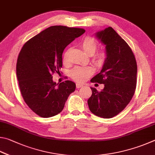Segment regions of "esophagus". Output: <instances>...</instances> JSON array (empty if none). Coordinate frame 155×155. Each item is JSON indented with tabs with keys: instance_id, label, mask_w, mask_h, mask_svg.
Instances as JSON below:
<instances>
[{
	"instance_id": "esophagus-1",
	"label": "esophagus",
	"mask_w": 155,
	"mask_h": 155,
	"mask_svg": "<svg viewBox=\"0 0 155 155\" xmlns=\"http://www.w3.org/2000/svg\"><path fill=\"white\" fill-rule=\"evenodd\" d=\"M83 86H84L83 84H80V83L76 84V87H77V88H80L81 87H82Z\"/></svg>"
}]
</instances>
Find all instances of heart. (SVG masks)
Here are the masks:
<instances>
[{"mask_svg":"<svg viewBox=\"0 0 155 155\" xmlns=\"http://www.w3.org/2000/svg\"><path fill=\"white\" fill-rule=\"evenodd\" d=\"M81 47L83 50L88 55L92 56L95 53L98 47V43L97 40L93 37H86L80 43ZM94 61L98 65H102L104 63L107 58V54L105 51H100L94 55ZM63 62H67V54L66 53L63 57ZM94 73V70L91 67H76L70 71V76L73 80L78 82H84L87 80L89 76Z\"/></svg>","mask_w":155,"mask_h":155,"instance_id":"heart-1","label":"heart"}]
</instances>
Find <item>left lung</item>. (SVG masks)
Segmentation results:
<instances>
[{"mask_svg": "<svg viewBox=\"0 0 155 155\" xmlns=\"http://www.w3.org/2000/svg\"><path fill=\"white\" fill-rule=\"evenodd\" d=\"M94 35L105 46L107 58L101 71L91 81L104 84V88L98 91L91 87L93 93L88 105L94 115L111 118L122 112L134 96L137 83V63L131 49L112 27Z\"/></svg>", "mask_w": 155, "mask_h": 155, "instance_id": "8db88e82", "label": "left lung"}]
</instances>
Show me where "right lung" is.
Wrapping results in <instances>:
<instances>
[{
    "instance_id": "obj_1",
    "label": "right lung",
    "mask_w": 155,
    "mask_h": 155,
    "mask_svg": "<svg viewBox=\"0 0 155 155\" xmlns=\"http://www.w3.org/2000/svg\"><path fill=\"white\" fill-rule=\"evenodd\" d=\"M85 31L82 28L53 26L28 40L19 54L16 74L20 92L28 106L43 118L56 116L75 90L70 80L56 84L51 74L62 66L64 48Z\"/></svg>"
}]
</instances>
